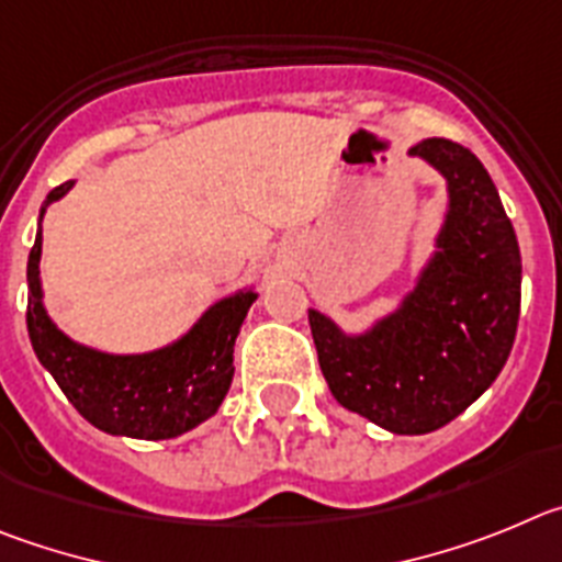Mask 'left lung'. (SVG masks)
Instances as JSON below:
<instances>
[{"label": "left lung", "mask_w": 562, "mask_h": 562, "mask_svg": "<svg viewBox=\"0 0 562 562\" xmlns=\"http://www.w3.org/2000/svg\"><path fill=\"white\" fill-rule=\"evenodd\" d=\"M439 170L448 210L437 251L401 307L363 333L307 311L318 367L344 408L392 434H428L479 401L513 350L520 251L482 161L451 139L408 150Z\"/></svg>", "instance_id": "left-lung-1"}]
</instances>
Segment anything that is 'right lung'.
Masks as SVG:
<instances>
[{
	"instance_id": "obj_1",
	"label": "right lung",
	"mask_w": 562,
	"mask_h": 562,
	"mask_svg": "<svg viewBox=\"0 0 562 562\" xmlns=\"http://www.w3.org/2000/svg\"><path fill=\"white\" fill-rule=\"evenodd\" d=\"M75 181L55 187L38 215V232L27 260V333L67 401L94 428L114 437L173 439L201 426L218 412L235 375V338L257 293L251 288L224 296L204 311L181 338L168 347L114 356L72 341L58 330L42 291V218L53 201L64 199Z\"/></svg>"
}]
</instances>
